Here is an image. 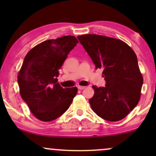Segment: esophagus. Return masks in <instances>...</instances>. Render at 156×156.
Here are the masks:
<instances>
[{"label":"esophagus","instance_id":"esophagus-1","mask_svg":"<svg viewBox=\"0 0 156 156\" xmlns=\"http://www.w3.org/2000/svg\"><path fill=\"white\" fill-rule=\"evenodd\" d=\"M78 89H79V90H82V89H85V87H83V86H78Z\"/></svg>","mask_w":156,"mask_h":156}]
</instances>
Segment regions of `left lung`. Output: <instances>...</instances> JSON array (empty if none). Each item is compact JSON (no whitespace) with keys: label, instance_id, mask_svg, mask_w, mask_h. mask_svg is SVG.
<instances>
[{"label":"left lung","instance_id":"left-lung-1","mask_svg":"<svg viewBox=\"0 0 156 156\" xmlns=\"http://www.w3.org/2000/svg\"><path fill=\"white\" fill-rule=\"evenodd\" d=\"M95 68L103 69L105 87L93 86L89 100L94 112L105 120L122 119L136 106L141 96L143 78L136 55L120 39L97 34L78 37Z\"/></svg>","mask_w":156,"mask_h":156}]
</instances>
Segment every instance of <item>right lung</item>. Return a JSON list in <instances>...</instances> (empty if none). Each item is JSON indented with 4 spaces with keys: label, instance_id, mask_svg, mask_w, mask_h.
<instances>
[{
    "label": "right lung",
    "instance_id": "right-lung-1",
    "mask_svg": "<svg viewBox=\"0 0 156 156\" xmlns=\"http://www.w3.org/2000/svg\"><path fill=\"white\" fill-rule=\"evenodd\" d=\"M78 41L64 36L37 44L27 53L17 76L20 93L36 118L43 122L62 116L72 103L77 87L58 83L59 69Z\"/></svg>",
    "mask_w": 156,
    "mask_h": 156
}]
</instances>
